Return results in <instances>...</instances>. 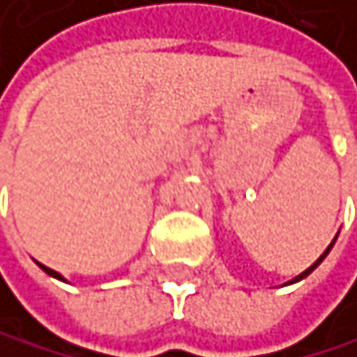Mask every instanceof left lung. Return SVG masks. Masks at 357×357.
I'll list each match as a JSON object with an SVG mask.
<instances>
[{
	"label": "left lung",
	"mask_w": 357,
	"mask_h": 357,
	"mask_svg": "<svg viewBox=\"0 0 357 357\" xmlns=\"http://www.w3.org/2000/svg\"><path fill=\"white\" fill-rule=\"evenodd\" d=\"M335 240H337V235H335V238H333V242H331L329 246H326V251H324V253H322V255L318 257V260H315V262H313V264H311V266L307 268V271H302V273H300L298 278H293V280H291V282H287V284H293V282H300V280H302V278H307V275H309V273L313 271V268H315V266H318V264H320V262L324 260V257H326V255H329V251L333 249V244H335Z\"/></svg>",
	"instance_id": "obj_1"
}]
</instances>
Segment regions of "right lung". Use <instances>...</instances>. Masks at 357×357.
I'll use <instances>...</instances> for the list:
<instances>
[{"label":"right lung","mask_w":357,"mask_h":357,"mask_svg":"<svg viewBox=\"0 0 357 357\" xmlns=\"http://www.w3.org/2000/svg\"><path fill=\"white\" fill-rule=\"evenodd\" d=\"M39 266H42V268H44V271H46L48 275H53V278H57V280H64V278H61V275H59L57 271H53V268H48V266H44V264H39ZM64 282H66V280H64Z\"/></svg>","instance_id":"obj_1"}]
</instances>
